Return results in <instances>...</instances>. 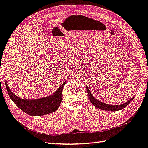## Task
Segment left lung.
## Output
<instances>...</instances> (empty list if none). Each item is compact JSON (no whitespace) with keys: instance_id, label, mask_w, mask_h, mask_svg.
<instances>
[{"instance_id":"1","label":"left lung","mask_w":148,"mask_h":148,"mask_svg":"<svg viewBox=\"0 0 148 148\" xmlns=\"http://www.w3.org/2000/svg\"><path fill=\"white\" fill-rule=\"evenodd\" d=\"M86 90H87V92H88V97H89L90 102H91L92 104H93L96 108H97L100 109V110H106V111H112V112H114V111H118V110H122V109L126 107L127 106L132 102V100H133V98H134V96L130 99V100H129L126 102L122 103V104L110 105V104H108V103H105L103 102H100V101H99L98 100H97V99L94 98V96L92 95V93L90 91L89 88H88L86 85Z\"/></svg>"}]
</instances>
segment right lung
<instances>
[{"label":"right lung","instance_id":"obj_1","mask_svg":"<svg viewBox=\"0 0 148 148\" xmlns=\"http://www.w3.org/2000/svg\"><path fill=\"white\" fill-rule=\"evenodd\" d=\"M65 81L56 92L52 95L45 98L36 99V100H29L23 99L13 94L6 82V87L7 90L8 96L12 102L24 112L30 116H43L46 114L54 112L58 108L62 102V97L64 86L66 84Z\"/></svg>","mask_w":148,"mask_h":148}]
</instances>
